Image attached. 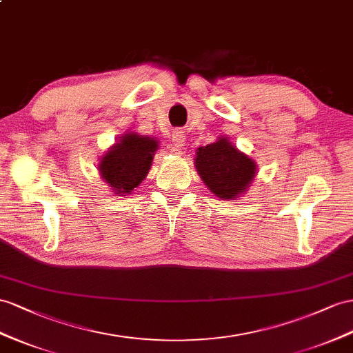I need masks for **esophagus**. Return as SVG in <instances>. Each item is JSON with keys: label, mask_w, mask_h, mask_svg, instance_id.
Masks as SVG:
<instances>
[{"label": "esophagus", "mask_w": 353, "mask_h": 353, "mask_svg": "<svg viewBox=\"0 0 353 353\" xmlns=\"http://www.w3.org/2000/svg\"><path fill=\"white\" fill-rule=\"evenodd\" d=\"M185 141H186V135L182 130H176L171 135V143H173L174 150H180L185 146Z\"/></svg>", "instance_id": "esophagus-1"}]
</instances>
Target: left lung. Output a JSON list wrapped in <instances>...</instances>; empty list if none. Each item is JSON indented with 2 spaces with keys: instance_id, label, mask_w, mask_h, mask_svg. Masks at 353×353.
Returning <instances> with one entry per match:
<instances>
[{
  "instance_id": "obj_1",
  "label": "left lung",
  "mask_w": 353,
  "mask_h": 353,
  "mask_svg": "<svg viewBox=\"0 0 353 353\" xmlns=\"http://www.w3.org/2000/svg\"><path fill=\"white\" fill-rule=\"evenodd\" d=\"M195 167L207 188L223 200L245 192L256 171L255 161L239 152L227 139L198 149Z\"/></svg>"
}]
</instances>
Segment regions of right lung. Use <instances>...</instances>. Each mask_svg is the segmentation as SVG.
<instances>
[{"label":"right lung","mask_w":353,"mask_h":353,"mask_svg":"<svg viewBox=\"0 0 353 353\" xmlns=\"http://www.w3.org/2000/svg\"><path fill=\"white\" fill-rule=\"evenodd\" d=\"M157 149V140L125 134L99 162V173L116 194H130L149 173Z\"/></svg>","instance_id":"right-lung-1"}]
</instances>
